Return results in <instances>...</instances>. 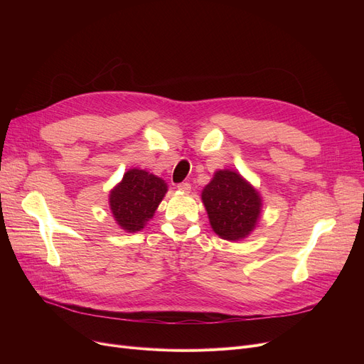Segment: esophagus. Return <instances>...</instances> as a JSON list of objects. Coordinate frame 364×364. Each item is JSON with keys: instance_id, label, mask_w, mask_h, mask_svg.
I'll return each mask as SVG.
<instances>
[{"instance_id": "esophagus-1", "label": "esophagus", "mask_w": 364, "mask_h": 364, "mask_svg": "<svg viewBox=\"0 0 364 364\" xmlns=\"http://www.w3.org/2000/svg\"><path fill=\"white\" fill-rule=\"evenodd\" d=\"M177 188L178 190H181V192H190V188H192V184L190 183H187V181H184V183H180V184H177Z\"/></svg>"}]
</instances>
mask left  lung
Here are the masks:
<instances>
[{
	"label": "left lung",
	"instance_id": "1",
	"mask_svg": "<svg viewBox=\"0 0 364 364\" xmlns=\"http://www.w3.org/2000/svg\"><path fill=\"white\" fill-rule=\"evenodd\" d=\"M214 232L225 240H239L250 235L257 224L261 199L255 188L235 171H217L202 192Z\"/></svg>",
	"mask_w": 364,
	"mask_h": 364
}]
</instances>
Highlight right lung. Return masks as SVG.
Returning a JSON list of instances; mask_svg holds the SVG:
<instances>
[{
  "label": "right lung",
  "mask_w": 364,
  "mask_h": 364,
  "mask_svg": "<svg viewBox=\"0 0 364 364\" xmlns=\"http://www.w3.org/2000/svg\"><path fill=\"white\" fill-rule=\"evenodd\" d=\"M165 193L162 178L143 169H129L110 192L112 214L124 230L139 232L155 214Z\"/></svg>",
  "instance_id": "add662e5"
}]
</instances>
